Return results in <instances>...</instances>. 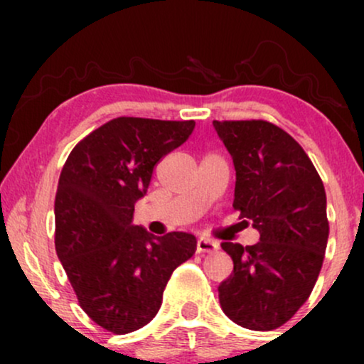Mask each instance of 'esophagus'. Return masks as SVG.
Instances as JSON below:
<instances>
[{"label": "esophagus", "mask_w": 364, "mask_h": 364, "mask_svg": "<svg viewBox=\"0 0 364 364\" xmlns=\"http://www.w3.org/2000/svg\"><path fill=\"white\" fill-rule=\"evenodd\" d=\"M217 250H219V243L207 240V237H198V241H196V252L198 253H214Z\"/></svg>", "instance_id": "esophagus-1"}]
</instances>
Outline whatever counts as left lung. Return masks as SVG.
Here are the masks:
<instances>
[{
  "instance_id": "obj_1",
  "label": "left lung",
  "mask_w": 364,
  "mask_h": 364,
  "mask_svg": "<svg viewBox=\"0 0 364 364\" xmlns=\"http://www.w3.org/2000/svg\"><path fill=\"white\" fill-rule=\"evenodd\" d=\"M236 169L232 207L260 241L223 243L235 270L219 286L225 315L250 330H274L303 306L328 240L327 196L301 145L263 119L214 121Z\"/></svg>"
}]
</instances>
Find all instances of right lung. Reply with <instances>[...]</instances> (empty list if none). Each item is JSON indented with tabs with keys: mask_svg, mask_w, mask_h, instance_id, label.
I'll return each instance as SVG.
<instances>
[{
	"mask_svg": "<svg viewBox=\"0 0 364 364\" xmlns=\"http://www.w3.org/2000/svg\"><path fill=\"white\" fill-rule=\"evenodd\" d=\"M195 121L119 116L75 145L54 200V245L78 304L99 327L128 333L157 315L171 274L191 258L188 232L156 237L133 225L154 168Z\"/></svg>",
	"mask_w": 364,
	"mask_h": 364,
	"instance_id": "add662e5",
	"label": "right lung"
}]
</instances>
